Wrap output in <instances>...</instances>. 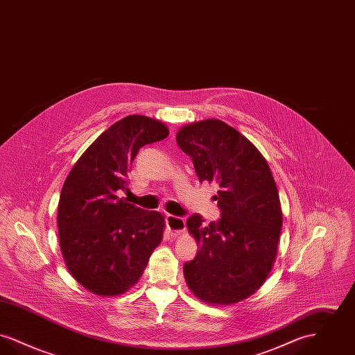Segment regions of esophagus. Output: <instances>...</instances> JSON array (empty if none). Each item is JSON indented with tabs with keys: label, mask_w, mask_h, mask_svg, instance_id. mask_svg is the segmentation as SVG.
Here are the masks:
<instances>
[{
	"label": "esophagus",
	"mask_w": 355,
	"mask_h": 355,
	"mask_svg": "<svg viewBox=\"0 0 355 355\" xmlns=\"http://www.w3.org/2000/svg\"><path fill=\"white\" fill-rule=\"evenodd\" d=\"M166 226L174 236H178L185 230L186 222L181 217H175V216L168 214L166 216Z\"/></svg>",
	"instance_id": "1"
}]
</instances>
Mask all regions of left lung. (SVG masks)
<instances>
[{
    "mask_svg": "<svg viewBox=\"0 0 355 355\" xmlns=\"http://www.w3.org/2000/svg\"><path fill=\"white\" fill-rule=\"evenodd\" d=\"M203 182L218 186L220 218L209 225L200 214L187 229L200 250L184 265L187 286L206 304H236L255 293L270 272L282 227L275 181L263 155L234 128L205 119L177 133Z\"/></svg>",
    "mask_w": 355,
    "mask_h": 355,
    "instance_id": "left-lung-1",
    "label": "left lung"
}]
</instances>
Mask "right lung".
Here are the masks:
<instances>
[{"mask_svg":"<svg viewBox=\"0 0 355 355\" xmlns=\"http://www.w3.org/2000/svg\"><path fill=\"white\" fill-rule=\"evenodd\" d=\"M169 135L158 119L128 116L80 157L62 186L58 236L67 268L93 294L119 295L135 285L164 233V217L121 197L128 173L148 144Z\"/></svg>","mask_w":355,"mask_h":355,"instance_id":"right-lung-1","label":"right lung"}]
</instances>
